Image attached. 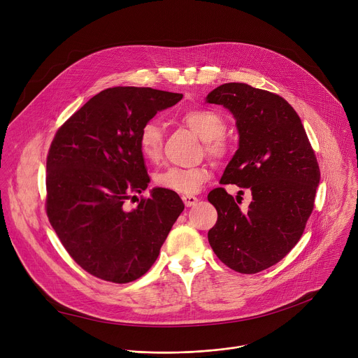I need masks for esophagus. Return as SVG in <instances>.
Returning <instances> with one entry per match:
<instances>
[{"label":"esophagus","mask_w":358,"mask_h":358,"mask_svg":"<svg viewBox=\"0 0 358 358\" xmlns=\"http://www.w3.org/2000/svg\"><path fill=\"white\" fill-rule=\"evenodd\" d=\"M181 198H182V201H184L187 207H194L195 203L198 202V198L195 195H182Z\"/></svg>","instance_id":"34e87169"}]
</instances>
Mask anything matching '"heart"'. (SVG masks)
Listing matches in <instances>:
<instances>
[{
  "instance_id": "b5f03b06",
  "label": "heart",
  "mask_w": 358,
  "mask_h": 358,
  "mask_svg": "<svg viewBox=\"0 0 358 358\" xmlns=\"http://www.w3.org/2000/svg\"><path fill=\"white\" fill-rule=\"evenodd\" d=\"M182 122L202 140H206L210 155L215 157L225 155L227 145L222 140L225 122L217 112L210 109H192L184 113ZM138 147L143 157L148 162H155L160 157L163 148V130L157 122L150 120L141 127ZM208 177V171L202 167H169L156 176V182L162 188L189 195L196 192Z\"/></svg>"
}]
</instances>
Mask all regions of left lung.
I'll return each instance as SVG.
<instances>
[{
  "instance_id": "8db88e82",
  "label": "left lung",
  "mask_w": 358,
  "mask_h": 358,
  "mask_svg": "<svg viewBox=\"0 0 358 358\" xmlns=\"http://www.w3.org/2000/svg\"><path fill=\"white\" fill-rule=\"evenodd\" d=\"M206 101L228 109L239 134L238 150L220 182L252 192L246 211L224 188L208 194L218 213L208 241L231 269L258 273L283 259L299 242L315 207L319 164L300 117L279 94L225 83Z\"/></svg>"
}]
</instances>
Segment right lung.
Wrapping results in <instances>:
<instances>
[{
  "label": "right lung",
  "mask_w": 358,
  "mask_h": 358,
  "mask_svg": "<svg viewBox=\"0 0 358 358\" xmlns=\"http://www.w3.org/2000/svg\"><path fill=\"white\" fill-rule=\"evenodd\" d=\"M181 93L116 86L101 90L57 131L46 159V214L73 261L115 283L143 276L184 210L177 192L148 187L141 127Z\"/></svg>",
  "instance_id": "right-lung-1"
}]
</instances>
